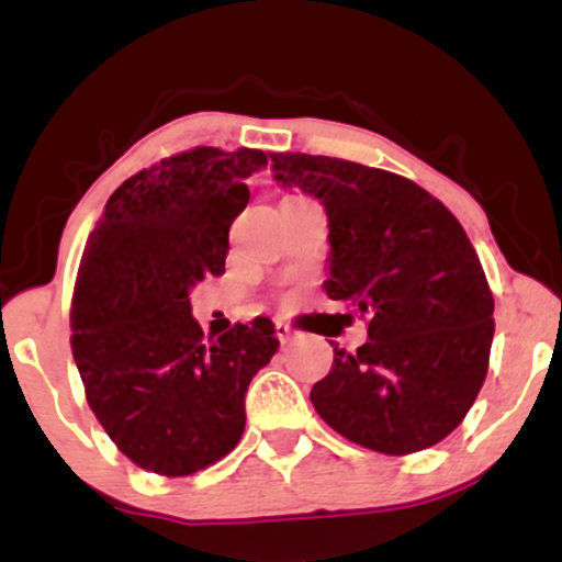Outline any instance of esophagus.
Listing matches in <instances>:
<instances>
[{
    "instance_id": "34e87169",
    "label": "esophagus",
    "mask_w": 562,
    "mask_h": 562,
    "mask_svg": "<svg viewBox=\"0 0 562 562\" xmlns=\"http://www.w3.org/2000/svg\"><path fill=\"white\" fill-rule=\"evenodd\" d=\"M274 335H277V338H280V344H282V346L290 344V340L295 338L293 327H288L285 322H277V325H274Z\"/></svg>"
}]
</instances>
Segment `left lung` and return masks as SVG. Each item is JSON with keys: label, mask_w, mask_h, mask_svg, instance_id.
<instances>
[{"label": "left lung", "mask_w": 562, "mask_h": 562, "mask_svg": "<svg viewBox=\"0 0 562 562\" xmlns=\"http://www.w3.org/2000/svg\"><path fill=\"white\" fill-rule=\"evenodd\" d=\"M272 169L325 205V290L370 335L353 353L335 348L312 389L317 415L380 454L443 441L479 396L494 338V295L462 224L420 184L353 160L272 153Z\"/></svg>", "instance_id": "8db88e82"}]
</instances>
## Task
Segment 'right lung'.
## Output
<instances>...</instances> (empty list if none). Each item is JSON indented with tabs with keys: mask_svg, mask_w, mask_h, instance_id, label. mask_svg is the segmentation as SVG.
Listing matches in <instances>:
<instances>
[{
	"mask_svg": "<svg viewBox=\"0 0 562 562\" xmlns=\"http://www.w3.org/2000/svg\"><path fill=\"white\" fill-rule=\"evenodd\" d=\"M267 153L192 147L128 177L83 248L70 351L87 402L134 465L192 475L240 441L245 391L280 340L267 317L203 335L190 290L224 274L229 227Z\"/></svg>",
	"mask_w": 562,
	"mask_h": 562,
	"instance_id": "right-lung-1",
	"label": "right lung"
}]
</instances>
